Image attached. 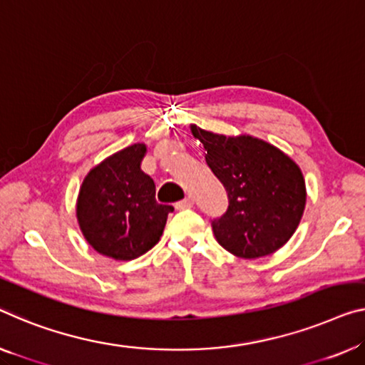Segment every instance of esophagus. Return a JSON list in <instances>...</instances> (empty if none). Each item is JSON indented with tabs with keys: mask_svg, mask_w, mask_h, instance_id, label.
<instances>
[{
	"mask_svg": "<svg viewBox=\"0 0 365 365\" xmlns=\"http://www.w3.org/2000/svg\"><path fill=\"white\" fill-rule=\"evenodd\" d=\"M192 206H193V198L192 197H187V198H183L182 201H178V203H175L177 210H188V208H192Z\"/></svg>",
	"mask_w": 365,
	"mask_h": 365,
	"instance_id": "1",
	"label": "esophagus"
}]
</instances>
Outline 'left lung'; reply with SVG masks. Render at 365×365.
<instances>
[{
    "label": "left lung",
    "mask_w": 365,
    "mask_h": 365,
    "mask_svg": "<svg viewBox=\"0 0 365 365\" xmlns=\"http://www.w3.org/2000/svg\"><path fill=\"white\" fill-rule=\"evenodd\" d=\"M192 133L206 150V164L226 188V213L211 221L227 252L257 259L275 252L293 236L303 216L307 190L300 167L274 145L252 135Z\"/></svg>",
    "instance_id": "obj_1"
}]
</instances>
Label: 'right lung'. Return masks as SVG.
<instances>
[{"mask_svg": "<svg viewBox=\"0 0 365 365\" xmlns=\"http://www.w3.org/2000/svg\"><path fill=\"white\" fill-rule=\"evenodd\" d=\"M144 144H134L91 168L81 183L77 217L91 247L130 260L155 246L173 206L155 201V183L140 170Z\"/></svg>", "mask_w": 365, "mask_h": 365, "instance_id": "right-lung-1", "label": "right lung"}]
</instances>
